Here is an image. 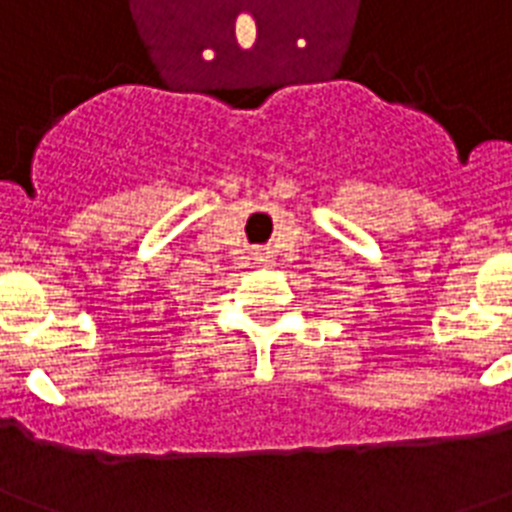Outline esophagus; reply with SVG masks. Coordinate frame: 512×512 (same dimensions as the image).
<instances>
[{
	"instance_id": "34e87169",
	"label": "esophagus",
	"mask_w": 512,
	"mask_h": 512,
	"mask_svg": "<svg viewBox=\"0 0 512 512\" xmlns=\"http://www.w3.org/2000/svg\"><path fill=\"white\" fill-rule=\"evenodd\" d=\"M256 261H259V264H264V266H269L271 264V256L266 251H259V253H256Z\"/></svg>"
}]
</instances>
